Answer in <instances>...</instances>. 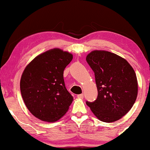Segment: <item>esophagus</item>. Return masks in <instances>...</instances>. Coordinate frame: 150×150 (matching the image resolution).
Segmentation results:
<instances>
[{"mask_svg": "<svg viewBox=\"0 0 150 150\" xmlns=\"http://www.w3.org/2000/svg\"><path fill=\"white\" fill-rule=\"evenodd\" d=\"M77 98H80V99H83V98H84V95L83 94H79V95L77 96Z\"/></svg>", "mask_w": 150, "mask_h": 150, "instance_id": "esophagus-1", "label": "esophagus"}]
</instances>
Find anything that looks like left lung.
<instances>
[{"label": "left lung", "mask_w": 150, "mask_h": 150, "mask_svg": "<svg viewBox=\"0 0 150 150\" xmlns=\"http://www.w3.org/2000/svg\"><path fill=\"white\" fill-rule=\"evenodd\" d=\"M86 60L95 74L98 98L87 105L98 120L110 123L128 113L136 101L138 82L126 59L105 50H93Z\"/></svg>", "instance_id": "obj_1"}]
</instances>
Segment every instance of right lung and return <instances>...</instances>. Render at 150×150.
I'll return each instance as SVG.
<instances>
[{"mask_svg":"<svg viewBox=\"0 0 150 150\" xmlns=\"http://www.w3.org/2000/svg\"><path fill=\"white\" fill-rule=\"evenodd\" d=\"M73 55L53 48L34 58L23 71L20 91L26 108L33 115L54 122L67 112L73 96L65 87L63 71Z\"/></svg>","mask_w":150,"mask_h":150,"instance_id":"1","label":"right lung"}]
</instances>
